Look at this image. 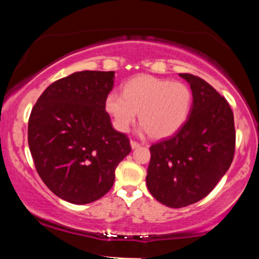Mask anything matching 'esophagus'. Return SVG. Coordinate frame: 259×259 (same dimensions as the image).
Segmentation results:
<instances>
[{"mask_svg":"<svg viewBox=\"0 0 259 259\" xmlns=\"http://www.w3.org/2000/svg\"><path fill=\"white\" fill-rule=\"evenodd\" d=\"M130 146H132L133 150H135V148H138L140 146V144H139V142L133 141V140H132V141H130Z\"/></svg>","mask_w":259,"mask_h":259,"instance_id":"obj_1","label":"esophagus"}]
</instances>
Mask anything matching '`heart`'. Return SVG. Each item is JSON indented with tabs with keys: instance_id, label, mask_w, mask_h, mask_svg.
Segmentation results:
<instances>
[{
	"instance_id": "b5f03b06",
	"label": "heart",
	"mask_w": 259,
	"mask_h": 259,
	"mask_svg": "<svg viewBox=\"0 0 259 259\" xmlns=\"http://www.w3.org/2000/svg\"><path fill=\"white\" fill-rule=\"evenodd\" d=\"M191 105L192 92L186 84L151 75L130 79L123 86V94L111 91L105 101L118 132H127L139 112L140 132L154 139L177 133L189 117Z\"/></svg>"
}]
</instances>
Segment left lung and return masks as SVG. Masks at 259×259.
<instances>
[{
    "label": "left lung",
    "mask_w": 259,
    "mask_h": 259,
    "mask_svg": "<svg viewBox=\"0 0 259 259\" xmlns=\"http://www.w3.org/2000/svg\"><path fill=\"white\" fill-rule=\"evenodd\" d=\"M192 106L185 124L150 147L146 184L151 195L170 208L202 200L224 177L234 158V114L224 97L192 74Z\"/></svg>",
    "instance_id": "1"
}]
</instances>
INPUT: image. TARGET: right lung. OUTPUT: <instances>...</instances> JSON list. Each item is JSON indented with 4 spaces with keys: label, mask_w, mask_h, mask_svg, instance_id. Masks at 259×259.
<instances>
[{
    "label": "right lung",
    "mask_w": 259,
    "mask_h": 259,
    "mask_svg": "<svg viewBox=\"0 0 259 259\" xmlns=\"http://www.w3.org/2000/svg\"><path fill=\"white\" fill-rule=\"evenodd\" d=\"M114 72L82 70L55 81L32 108L29 148L45 185L62 200L86 204L111 190L115 168L132 151L113 129L105 101Z\"/></svg>",
    "instance_id": "right-lung-1"
}]
</instances>
